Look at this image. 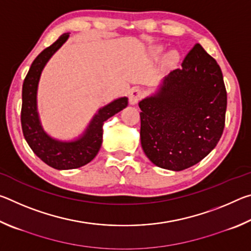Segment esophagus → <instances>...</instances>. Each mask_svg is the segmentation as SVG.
<instances>
[{
	"instance_id": "34e87169",
	"label": "esophagus",
	"mask_w": 251,
	"mask_h": 251,
	"mask_svg": "<svg viewBox=\"0 0 251 251\" xmlns=\"http://www.w3.org/2000/svg\"><path fill=\"white\" fill-rule=\"evenodd\" d=\"M143 95H144V93L141 88H138V87L133 88V90H131L129 93V104L130 105L137 104L138 101L142 100Z\"/></svg>"
}]
</instances>
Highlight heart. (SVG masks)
Returning a JSON list of instances; mask_svg holds the SVG:
<instances>
[{"label": "heart", "mask_w": 251, "mask_h": 251, "mask_svg": "<svg viewBox=\"0 0 251 251\" xmlns=\"http://www.w3.org/2000/svg\"><path fill=\"white\" fill-rule=\"evenodd\" d=\"M152 53H154L155 55H159L161 53V49L160 48H155L154 50H152ZM167 57L169 61H177L178 57H179V55H178V53L176 52V50H172V52H169Z\"/></svg>", "instance_id": "heart-1"}]
</instances>
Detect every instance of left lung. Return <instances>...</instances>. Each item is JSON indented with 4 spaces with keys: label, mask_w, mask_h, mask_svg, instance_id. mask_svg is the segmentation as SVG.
<instances>
[{
    "label": "left lung",
    "mask_w": 251,
    "mask_h": 251,
    "mask_svg": "<svg viewBox=\"0 0 251 251\" xmlns=\"http://www.w3.org/2000/svg\"><path fill=\"white\" fill-rule=\"evenodd\" d=\"M141 143L152 164L184 171L217 145L225 127L227 92L222 70L201 44L157 91L138 103Z\"/></svg>",
    "instance_id": "1"
}]
</instances>
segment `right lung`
<instances>
[{
	"label": "right lung",
	"instance_id": "1",
	"mask_svg": "<svg viewBox=\"0 0 251 251\" xmlns=\"http://www.w3.org/2000/svg\"><path fill=\"white\" fill-rule=\"evenodd\" d=\"M69 36L70 33H64L56 42L37 55L29 67L22 88L21 124L25 141L40 159L58 171L82 167L94 159L103 142L104 122L124 109L128 104L127 97H120L100 108L83 134L73 141H59L46 133L37 112V87L46 63L65 43Z\"/></svg>",
	"mask_w": 251,
	"mask_h": 251
}]
</instances>
